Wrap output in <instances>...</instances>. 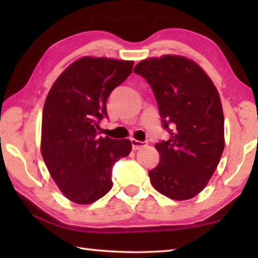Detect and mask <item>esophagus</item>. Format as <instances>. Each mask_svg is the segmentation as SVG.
<instances>
[{
    "mask_svg": "<svg viewBox=\"0 0 258 258\" xmlns=\"http://www.w3.org/2000/svg\"><path fill=\"white\" fill-rule=\"evenodd\" d=\"M131 143H132V148H133V150H139V149H141L142 147H145V146H146V142L139 141V140H135V139H132V140H131Z\"/></svg>",
    "mask_w": 258,
    "mask_h": 258,
    "instance_id": "34e87169",
    "label": "esophagus"
}]
</instances>
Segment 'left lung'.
I'll return each mask as SVG.
<instances>
[{"instance_id": "obj_1", "label": "left lung", "mask_w": 258, "mask_h": 258, "mask_svg": "<svg viewBox=\"0 0 258 258\" xmlns=\"http://www.w3.org/2000/svg\"><path fill=\"white\" fill-rule=\"evenodd\" d=\"M134 73L149 83L163 127L171 134L155 146L160 161L148 173L151 184L171 199L194 198L224 150V116L216 87L197 63L180 55L142 60Z\"/></svg>"}]
</instances>
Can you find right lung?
<instances>
[{
    "instance_id": "1",
    "label": "right lung",
    "mask_w": 258,
    "mask_h": 258,
    "mask_svg": "<svg viewBox=\"0 0 258 258\" xmlns=\"http://www.w3.org/2000/svg\"><path fill=\"white\" fill-rule=\"evenodd\" d=\"M133 61L84 56L56 78L42 115L43 159L64 197L86 205L111 189L116 161L128 156L127 139L98 138L112 90L132 73Z\"/></svg>"
}]
</instances>
